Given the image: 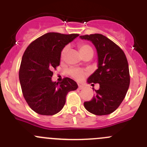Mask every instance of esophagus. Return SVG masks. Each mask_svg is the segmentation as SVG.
Segmentation results:
<instances>
[{
	"label": "esophagus",
	"instance_id": "obj_1",
	"mask_svg": "<svg viewBox=\"0 0 147 147\" xmlns=\"http://www.w3.org/2000/svg\"><path fill=\"white\" fill-rule=\"evenodd\" d=\"M84 86L82 85V84H78V88H79V90H82V89H84Z\"/></svg>",
	"mask_w": 147,
	"mask_h": 147
}]
</instances>
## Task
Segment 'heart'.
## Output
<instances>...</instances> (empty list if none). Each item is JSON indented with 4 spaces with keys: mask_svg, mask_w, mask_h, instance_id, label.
<instances>
[{
    "mask_svg": "<svg viewBox=\"0 0 147 147\" xmlns=\"http://www.w3.org/2000/svg\"><path fill=\"white\" fill-rule=\"evenodd\" d=\"M79 47L80 53H81L82 56H84V55L87 54H92L93 55V50L92 47L88 44L85 43H81L78 45ZM68 50V46H65L64 48L63 49L61 52V57L63 58L66 55L67 52ZM69 73L71 76L73 78H75L77 80H80L84 77L87 72L85 71L82 70L81 69H78V68H72L69 70Z\"/></svg>",
    "mask_w": 147,
    "mask_h": 147,
    "instance_id": "b5f03b06",
    "label": "heart"
}]
</instances>
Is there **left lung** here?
Here are the masks:
<instances>
[{
    "instance_id": "left-lung-1",
    "label": "left lung",
    "mask_w": 147,
    "mask_h": 147,
    "mask_svg": "<svg viewBox=\"0 0 147 147\" xmlns=\"http://www.w3.org/2000/svg\"><path fill=\"white\" fill-rule=\"evenodd\" d=\"M94 45L97 53V69L87 79V83L100 84L95 95L84 106L90 113L107 115L115 112L122 102L129 87V65L123 50L101 34L80 35ZM94 85V84H92Z\"/></svg>"
}]
</instances>
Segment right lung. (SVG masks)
<instances>
[{
  "mask_svg": "<svg viewBox=\"0 0 147 147\" xmlns=\"http://www.w3.org/2000/svg\"><path fill=\"white\" fill-rule=\"evenodd\" d=\"M78 34L47 32L31 42L22 57L19 80L25 100L41 115H54L63 108L68 92L78 89L76 82L65 78L52 80L53 68L60 65L63 49Z\"/></svg>",
  "mask_w": 147,
  "mask_h": 147,
  "instance_id": "1",
  "label": "right lung"
}]
</instances>
